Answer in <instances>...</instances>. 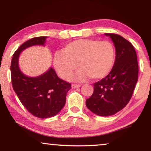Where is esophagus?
<instances>
[{"label": "esophagus", "instance_id": "1", "mask_svg": "<svg viewBox=\"0 0 151 151\" xmlns=\"http://www.w3.org/2000/svg\"><path fill=\"white\" fill-rule=\"evenodd\" d=\"M72 88H79L81 86V84H72Z\"/></svg>", "mask_w": 151, "mask_h": 151}]
</instances>
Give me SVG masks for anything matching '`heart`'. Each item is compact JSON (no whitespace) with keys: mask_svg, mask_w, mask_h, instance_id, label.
Masks as SVG:
<instances>
[{"mask_svg":"<svg viewBox=\"0 0 151 151\" xmlns=\"http://www.w3.org/2000/svg\"><path fill=\"white\" fill-rule=\"evenodd\" d=\"M115 59V47L109 41L81 39L68 43L63 51L55 53L53 65L63 79H69L79 64L81 70L74 79L100 80L111 71Z\"/></svg>","mask_w":151,"mask_h":151,"instance_id":"heart-1","label":"heart"}]
</instances>
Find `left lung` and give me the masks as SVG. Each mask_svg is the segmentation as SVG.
<instances>
[{
	"instance_id": "left-lung-1",
	"label": "left lung",
	"mask_w": 151,
	"mask_h": 151,
	"mask_svg": "<svg viewBox=\"0 0 151 151\" xmlns=\"http://www.w3.org/2000/svg\"><path fill=\"white\" fill-rule=\"evenodd\" d=\"M115 47V60L108 76L93 84L86 106L95 114L110 116L122 110L131 100L138 78L135 49L131 42L115 34L106 33Z\"/></svg>"
}]
</instances>
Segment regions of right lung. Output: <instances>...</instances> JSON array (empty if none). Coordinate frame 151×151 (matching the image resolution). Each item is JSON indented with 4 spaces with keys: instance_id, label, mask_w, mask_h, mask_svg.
Segmentation results:
<instances>
[{
    "instance_id": "right-lung-1",
    "label": "right lung",
    "mask_w": 151,
    "mask_h": 151,
    "mask_svg": "<svg viewBox=\"0 0 151 151\" xmlns=\"http://www.w3.org/2000/svg\"><path fill=\"white\" fill-rule=\"evenodd\" d=\"M47 37L33 38L20 45L14 52L11 63L12 84L22 105L34 116L48 118L55 116L65 106L71 84L61 80L53 68L38 77H29L18 67L20 53L34 45H45Z\"/></svg>"
}]
</instances>
